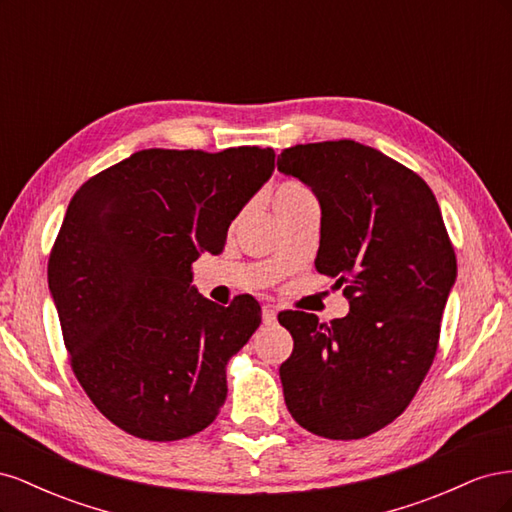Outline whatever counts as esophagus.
Returning <instances> with one entry per match:
<instances>
[{
  "label": "esophagus",
  "instance_id": "obj_1",
  "mask_svg": "<svg viewBox=\"0 0 512 512\" xmlns=\"http://www.w3.org/2000/svg\"><path fill=\"white\" fill-rule=\"evenodd\" d=\"M275 320H277L275 307H271V305H265V307H262V322H265L267 327H271V324H275Z\"/></svg>",
  "mask_w": 512,
  "mask_h": 512
}]
</instances>
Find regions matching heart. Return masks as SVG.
I'll return each mask as SVG.
<instances>
[{
    "mask_svg": "<svg viewBox=\"0 0 512 512\" xmlns=\"http://www.w3.org/2000/svg\"><path fill=\"white\" fill-rule=\"evenodd\" d=\"M307 205H316V198L305 188V185H301L297 181L282 183L273 194L275 213H286V211H294V209H301Z\"/></svg>",
    "mask_w": 512,
    "mask_h": 512,
    "instance_id": "1",
    "label": "heart"
}]
</instances>
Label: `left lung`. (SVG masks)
Masks as SVG:
<instances>
[{
	"label": "left lung",
	"mask_w": 512,
	"mask_h": 512,
	"mask_svg": "<svg viewBox=\"0 0 512 512\" xmlns=\"http://www.w3.org/2000/svg\"><path fill=\"white\" fill-rule=\"evenodd\" d=\"M277 170L320 205L316 271L350 312L277 316L294 339L280 367L286 406L329 440L369 436L408 408L433 363L457 260L438 200L410 168L354 141L297 145Z\"/></svg>",
	"instance_id": "left-lung-1"
}]
</instances>
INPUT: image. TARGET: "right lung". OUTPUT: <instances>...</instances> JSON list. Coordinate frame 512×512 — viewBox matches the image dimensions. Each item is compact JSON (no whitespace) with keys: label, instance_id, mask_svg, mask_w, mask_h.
<instances>
[{"label":"right lung","instance_id":"right-lung-1","mask_svg":"<svg viewBox=\"0 0 512 512\" xmlns=\"http://www.w3.org/2000/svg\"><path fill=\"white\" fill-rule=\"evenodd\" d=\"M273 162L271 147L143 149L72 196L49 290L74 376L119 429L181 440L224 406L226 365L258 329L260 305L205 299L192 262L224 250Z\"/></svg>","mask_w":512,"mask_h":512}]
</instances>
